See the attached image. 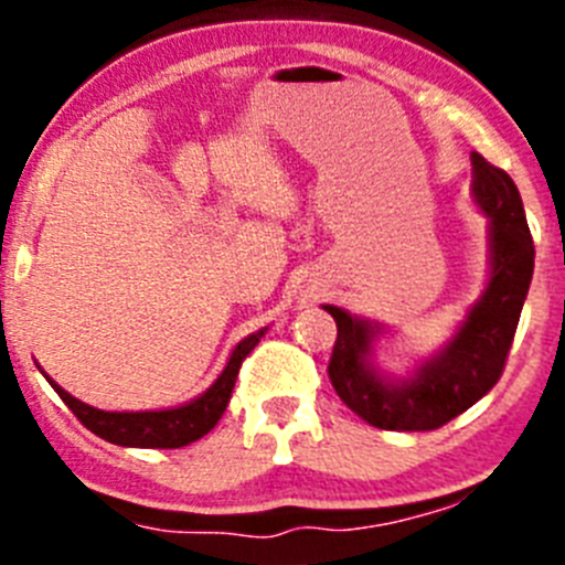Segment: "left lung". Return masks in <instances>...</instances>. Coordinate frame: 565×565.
<instances>
[{
	"label": "left lung",
	"mask_w": 565,
	"mask_h": 565,
	"mask_svg": "<svg viewBox=\"0 0 565 565\" xmlns=\"http://www.w3.org/2000/svg\"><path fill=\"white\" fill-rule=\"evenodd\" d=\"M472 201L489 217L487 286L450 342L407 376H391L373 362L376 339L387 333L382 322L326 306L337 319L328 364L333 391L379 430H436L469 411L501 379L535 271V243L515 181L481 154H472Z\"/></svg>",
	"instance_id": "obj_1"
}]
</instances>
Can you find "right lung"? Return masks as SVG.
<instances>
[{"label":"right lung","mask_w":565,"mask_h":565,"mask_svg":"<svg viewBox=\"0 0 565 565\" xmlns=\"http://www.w3.org/2000/svg\"><path fill=\"white\" fill-rule=\"evenodd\" d=\"M266 331L268 328H259L257 333H248L246 339H239V342L234 344L232 356H228L221 376L214 379L201 396H194L192 402L186 404H178V407H167V411H98V407L84 404L82 398L70 396V393L64 391V387H58L42 367H39V371L44 373L50 387L62 396V402L67 404L70 411L76 413L78 422H82L89 433H96L98 438H104V441L118 444V447H143V450H174V447H186V444L203 438L212 430L214 424L221 422V416L228 407V398H232L234 382H237L239 364H243V359L254 351V344L259 342V337Z\"/></svg>","instance_id":"obj_1"}]
</instances>
